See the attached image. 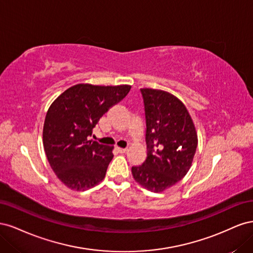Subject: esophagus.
<instances>
[{
    "label": "esophagus",
    "instance_id": "1",
    "mask_svg": "<svg viewBox=\"0 0 253 253\" xmlns=\"http://www.w3.org/2000/svg\"><path fill=\"white\" fill-rule=\"evenodd\" d=\"M115 149H116L119 153H126V151H127V149H124V148H119V147H116V148H115Z\"/></svg>",
    "mask_w": 253,
    "mask_h": 253
}]
</instances>
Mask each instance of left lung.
I'll return each mask as SVG.
<instances>
[{
    "label": "left lung",
    "instance_id": "left-lung-1",
    "mask_svg": "<svg viewBox=\"0 0 253 253\" xmlns=\"http://www.w3.org/2000/svg\"><path fill=\"white\" fill-rule=\"evenodd\" d=\"M144 102L145 162L132 168L134 179L144 189L159 193L183 178L192 166L197 133L190 114L169 91L141 88Z\"/></svg>",
    "mask_w": 253,
    "mask_h": 253
}]
</instances>
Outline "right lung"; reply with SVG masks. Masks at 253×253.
<instances>
[{
	"label": "right lung",
	"mask_w": 253,
	"mask_h": 253,
	"mask_svg": "<svg viewBox=\"0 0 253 253\" xmlns=\"http://www.w3.org/2000/svg\"><path fill=\"white\" fill-rule=\"evenodd\" d=\"M131 85L102 86L80 83L53 101L43 126V147L57 177L74 191L93 188L104 177L113 148L89 140L93 128Z\"/></svg>",
	"instance_id": "1"
}]
</instances>
